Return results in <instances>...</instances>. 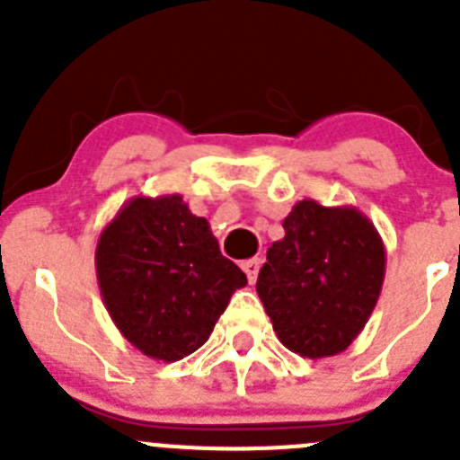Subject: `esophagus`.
I'll list each match as a JSON object with an SVG mask.
<instances>
[{
    "label": "esophagus",
    "mask_w": 460,
    "mask_h": 460,
    "mask_svg": "<svg viewBox=\"0 0 460 460\" xmlns=\"http://www.w3.org/2000/svg\"><path fill=\"white\" fill-rule=\"evenodd\" d=\"M242 270H243V274L249 276L251 283H255V279H258V271H260V258L243 260V262H242Z\"/></svg>",
    "instance_id": "34e87169"
}]
</instances>
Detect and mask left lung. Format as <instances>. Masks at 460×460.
I'll return each mask as SVG.
<instances>
[{
    "mask_svg": "<svg viewBox=\"0 0 460 460\" xmlns=\"http://www.w3.org/2000/svg\"><path fill=\"white\" fill-rule=\"evenodd\" d=\"M255 283L279 341L308 359L343 352L371 318L385 243L357 207L302 200L283 221Z\"/></svg>",
    "mask_w": 460,
    "mask_h": 460,
    "instance_id": "8db88e82",
    "label": "left lung"
}]
</instances>
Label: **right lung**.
<instances>
[{
	"label": "right lung",
	"instance_id": "obj_1",
	"mask_svg": "<svg viewBox=\"0 0 460 460\" xmlns=\"http://www.w3.org/2000/svg\"><path fill=\"white\" fill-rule=\"evenodd\" d=\"M96 279L110 318L128 343L177 361L209 339L246 274L223 258L207 218L181 195H136L96 243Z\"/></svg>",
	"mask_w": 460,
	"mask_h": 460
}]
</instances>
